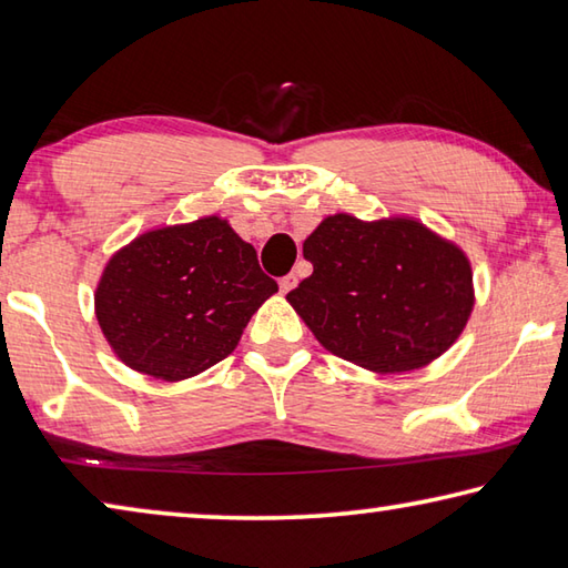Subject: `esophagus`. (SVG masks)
<instances>
[{
    "mask_svg": "<svg viewBox=\"0 0 568 568\" xmlns=\"http://www.w3.org/2000/svg\"><path fill=\"white\" fill-rule=\"evenodd\" d=\"M296 284H300V274H290V276H284V278H282V292H284V294H286V292H292Z\"/></svg>",
    "mask_w": 568,
    "mask_h": 568,
    "instance_id": "esophagus-1",
    "label": "esophagus"
}]
</instances>
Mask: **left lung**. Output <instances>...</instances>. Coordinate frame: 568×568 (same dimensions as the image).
Segmentation results:
<instances>
[{
    "label": "left lung",
    "instance_id": "1",
    "mask_svg": "<svg viewBox=\"0 0 568 568\" xmlns=\"http://www.w3.org/2000/svg\"><path fill=\"white\" fill-rule=\"evenodd\" d=\"M314 272L286 294L326 349L372 372H409L456 342L474 306L471 266L412 219H324L304 242Z\"/></svg>",
    "mask_w": 568,
    "mask_h": 568
}]
</instances>
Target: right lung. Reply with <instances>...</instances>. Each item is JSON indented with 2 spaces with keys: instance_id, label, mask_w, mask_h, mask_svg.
<instances>
[{
  "instance_id": "add662e5",
  "label": "right lung",
  "mask_w": 568,
  "mask_h": 568,
  "mask_svg": "<svg viewBox=\"0 0 568 568\" xmlns=\"http://www.w3.org/2000/svg\"><path fill=\"white\" fill-rule=\"evenodd\" d=\"M278 290L256 248L219 216L134 239L106 264L97 320L119 359L179 382L226 359Z\"/></svg>"
}]
</instances>
